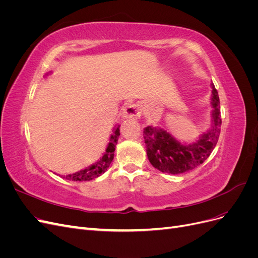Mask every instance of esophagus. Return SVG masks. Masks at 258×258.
I'll use <instances>...</instances> for the list:
<instances>
[{
    "instance_id": "esophagus-1",
    "label": "esophagus",
    "mask_w": 258,
    "mask_h": 258,
    "mask_svg": "<svg viewBox=\"0 0 258 258\" xmlns=\"http://www.w3.org/2000/svg\"><path fill=\"white\" fill-rule=\"evenodd\" d=\"M142 115V106L139 103L135 104H128L122 111L123 118H131V119H138Z\"/></svg>"
}]
</instances>
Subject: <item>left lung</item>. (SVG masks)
Listing matches in <instances>:
<instances>
[{
  "label": "left lung",
  "mask_w": 258,
  "mask_h": 258,
  "mask_svg": "<svg viewBox=\"0 0 258 258\" xmlns=\"http://www.w3.org/2000/svg\"><path fill=\"white\" fill-rule=\"evenodd\" d=\"M213 126L197 142L181 144L166 130L148 126L143 131L147 157L152 166L163 173L179 174L204 163L214 150L221 134V106L217 90L212 84Z\"/></svg>",
  "instance_id": "1"
}]
</instances>
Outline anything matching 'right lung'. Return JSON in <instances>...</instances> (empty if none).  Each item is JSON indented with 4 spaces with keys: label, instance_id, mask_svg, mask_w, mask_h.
<instances>
[{
    "label": "right lung",
    "instance_id": "obj_1",
    "mask_svg": "<svg viewBox=\"0 0 258 258\" xmlns=\"http://www.w3.org/2000/svg\"><path fill=\"white\" fill-rule=\"evenodd\" d=\"M119 136H120L119 126H117L113 130V135L111 136L110 143H108V145L106 147L104 155L96 163H93L92 166L88 167L87 169L79 171V172L73 173V174H69V175H61V177L69 179V181L82 182V181H90V179L97 178L101 174H103L107 170V168L110 167L111 162L114 158L115 147H116L117 141H118Z\"/></svg>",
    "mask_w": 258,
    "mask_h": 258
}]
</instances>
